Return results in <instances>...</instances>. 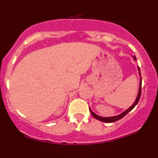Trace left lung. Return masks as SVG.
I'll use <instances>...</instances> for the list:
<instances>
[{
	"label": "left lung",
	"mask_w": 158,
	"mask_h": 158,
	"mask_svg": "<svg viewBox=\"0 0 158 158\" xmlns=\"http://www.w3.org/2000/svg\"><path fill=\"white\" fill-rule=\"evenodd\" d=\"M133 57H134V59H135V60H136L135 56H134ZM137 70H138L139 75V86L138 94H137V98H136V100L135 101V102L133 103V105H132V106L130 107V108H128V109L125 110V111H123V113L119 114V115L114 116V117H100V116L97 115V114L94 113V112L92 111V110L90 109V108H89L90 113H91L92 116H93L94 118H96L97 119H98V120L102 121V122H104V123H114V122H116V121L119 120V119H122L123 117H125V116H126V114L128 113V112L131 111V110L133 109L134 108H135V107L136 106V105L138 103L139 100V98H140V96H141V85H142V78H141V73H140V70H139V67H137Z\"/></svg>",
	"instance_id": "obj_1"
}]
</instances>
